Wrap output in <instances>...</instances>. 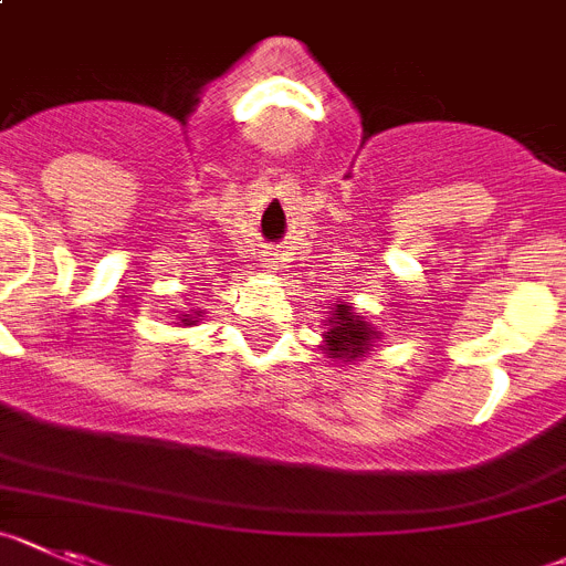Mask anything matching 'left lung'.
<instances>
[{
    "label": "left lung",
    "instance_id": "1",
    "mask_svg": "<svg viewBox=\"0 0 566 566\" xmlns=\"http://www.w3.org/2000/svg\"><path fill=\"white\" fill-rule=\"evenodd\" d=\"M370 338H376V331L361 316H353L347 304H336V313L331 318V327L324 333L327 342V356L331 358H356L370 350Z\"/></svg>",
    "mask_w": 566,
    "mask_h": 566
}]
</instances>
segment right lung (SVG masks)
Wrapping results in <instances>:
<instances>
[{"label":"right lung","mask_w":566,"mask_h":566,"mask_svg":"<svg viewBox=\"0 0 566 566\" xmlns=\"http://www.w3.org/2000/svg\"><path fill=\"white\" fill-rule=\"evenodd\" d=\"M181 322H185V324H193V318H181Z\"/></svg>","instance_id":"1"}]
</instances>
